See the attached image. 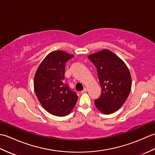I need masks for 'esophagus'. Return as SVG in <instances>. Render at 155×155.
I'll return each instance as SVG.
<instances>
[{
    "instance_id": "obj_1",
    "label": "esophagus",
    "mask_w": 155,
    "mask_h": 155,
    "mask_svg": "<svg viewBox=\"0 0 155 155\" xmlns=\"http://www.w3.org/2000/svg\"><path fill=\"white\" fill-rule=\"evenodd\" d=\"M87 91V88H84V89L81 91V93H86Z\"/></svg>"
}]
</instances>
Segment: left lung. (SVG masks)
Wrapping results in <instances>:
<instances>
[{
	"instance_id": "obj_1",
	"label": "left lung",
	"mask_w": 155,
	"mask_h": 155,
	"mask_svg": "<svg viewBox=\"0 0 155 155\" xmlns=\"http://www.w3.org/2000/svg\"><path fill=\"white\" fill-rule=\"evenodd\" d=\"M88 59L97 68L102 93L94 101L101 113L112 114L119 109L129 95L132 81L126 64L107 49L91 54Z\"/></svg>"
}]
</instances>
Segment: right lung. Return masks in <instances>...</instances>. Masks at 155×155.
I'll return each mask as SVG.
<instances>
[{
  "instance_id": "add662e5",
  "label": "right lung",
  "mask_w": 155,
  "mask_h": 155,
  "mask_svg": "<svg viewBox=\"0 0 155 155\" xmlns=\"http://www.w3.org/2000/svg\"><path fill=\"white\" fill-rule=\"evenodd\" d=\"M73 57L62 51L51 52L42 61L35 75L34 88L39 102L55 116H67L78 100L77 93L64 83L66 62Z\"/></svg>"
}]
</instances>
